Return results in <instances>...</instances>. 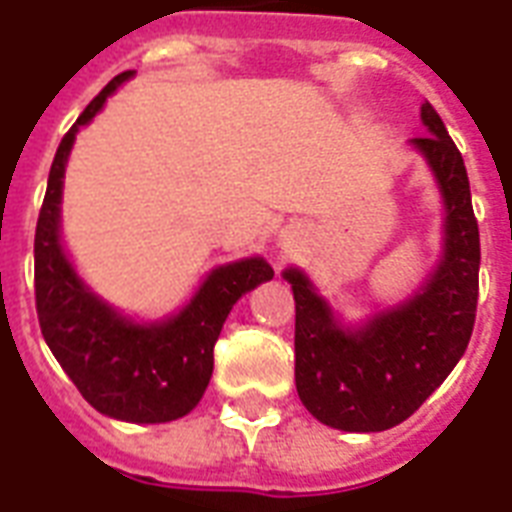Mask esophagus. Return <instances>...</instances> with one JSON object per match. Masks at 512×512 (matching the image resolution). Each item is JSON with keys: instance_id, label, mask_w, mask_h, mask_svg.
I'll list each match as a JSON object with an SVG mask.
<instances>
[{"instance_id": "esophagus-1", "label": "esophagus", "mask_w": 512, "mask_h": 512, "mask_svg": "<svg viewBox=\"0 0 512 512\" xmlns=\"http://www.w3.org/2000/svg\"><path fill=\"white\" fill-rule=\"evenodd\" d=\"M300 241V230L295 225H287V228L279 233V239H276V247L282 249V252H292V249L298 247Z\"/></svg>"}]
</instances>
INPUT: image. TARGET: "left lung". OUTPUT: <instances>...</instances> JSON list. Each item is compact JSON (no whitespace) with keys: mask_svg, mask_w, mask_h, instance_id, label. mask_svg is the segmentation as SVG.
Instances as JSON below:
<instances>
[{"mask_svg":"<svg viewBox=\"0 0 512 512\" xmlns=\"http://www.w3.org/2000/svg\"><path fill=\"white\" fill-rule=\"evenodd\" d=\"M429 136L411 139L443 204L440 257L408 298L349 322L303 268H284L295 295V386L306 411L341 432L397 427L462 360L478 306L481 239L470 179L456 144L429 101Z\"/></svg>","mask_w":512,"mask_h":512,"instance_id":"left-lung-1","label":"left lung"}]
</instances>
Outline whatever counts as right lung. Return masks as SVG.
I'll list each match as a JSON object with an SVG mask.
<instances>
[{"mask_svg":"<svg viewBox=\"0 0 512 512\" xmlns=\"http://www.w3.org/2000/svg\"><path fill=\"white\" fill-rule=\"evenodd\" d=\"M131 77L134 72L117 74L58 144L34 236V292L45 343L80 395L109 419L163 424L201 403L230 308L257 284L271 282L273 268L260 255L214 265L185 306L161 319L123 314L77 273L61 236L66 163L80 128Z\"/></svg>","mask_w":512,"mask_h":512,"instance_id":"right-lung-1","label":"right lung"}]
</instances>
